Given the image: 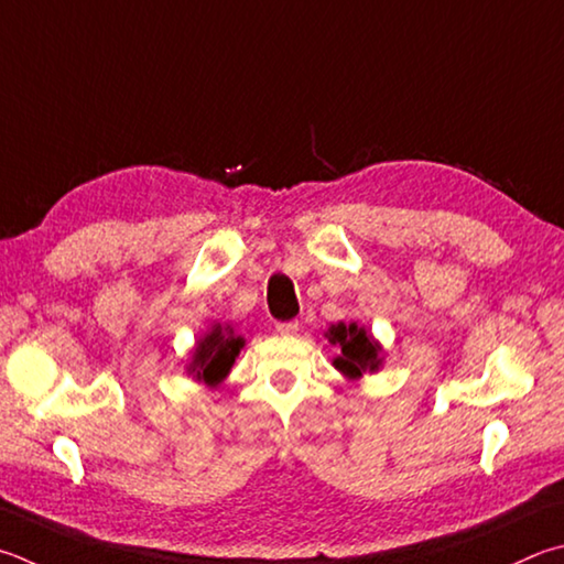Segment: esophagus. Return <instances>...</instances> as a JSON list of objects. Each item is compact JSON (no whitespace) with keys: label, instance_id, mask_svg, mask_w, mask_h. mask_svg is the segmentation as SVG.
Listing matches in <instances>:
<instances>
[{"label":"esophagus","instance_id":"esophagus-1","mask_svg":"<svg viewBox=\"0 0 564 564\" xmlns=\"http://www.w3.org/2000/svg\"><path fill=\"white\" fill-rule=\"evenodd\" d=\"M275 330L281 335H295L299 333V321H283V323H275Z\"/></svg>","mask_w":564,"mask_h":564}]
</instances>
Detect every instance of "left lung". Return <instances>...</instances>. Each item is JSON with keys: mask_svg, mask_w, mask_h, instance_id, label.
I'll return each instance as SVG.
<instances>
[{"mask_svg": "<svg viewBox=\"0 0 564 564\" xmlns=\"http://www.w3.org/2000/svg\"><path fill=\"white\" fill-rule=\"evenodd\" d=\"M330 340L340 355L335 357V370H340L347 380H360L365 372H377L382 365V347L375 337L357 323H337L327 330Z\"/></svg>", "mask_w": 564, "mask_h": 564, "instance_id": "8db88e82", "label": "left lung"}]
</instances>
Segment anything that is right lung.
<instances>
[{
    "mask_svg": "<svg viewBox=\"0 0 564 564\" xmlns=\"http://www.w3.org/2000/svg\"><path fill=\"white\" fill-rule=\"evenodd\" d=\"M243 345H247V340L234 333L231 325L214 323L212 330L199 337L197 347H194L187 372L197 382L217 387L224 382V377L229 375L231 365L239 357Z\"/></svg>",
    "mask_w": 564,
    "mask_h": 564,
    "instance_id": "obj_1",
    "label": "right lung"
}]
</instances>
